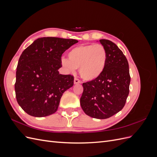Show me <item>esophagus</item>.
I'll use <instances>...</instances> for the list:
<instances>
[{
    "instance_id": "esophagus-1",
    "label": "esophagus",
    "mask_w": 157,
    "mask_h": 157,
    "mask_svg": "<svg viewBox=\"0 0 157 157\" xmlns=\"http://www.w3.org/2000/svg\"><path fill=\"white\" fill-rule=\"evenodd\" d=\"M80 83H81V82H80V80L78 78H75V79H74V84H78Z\"/></svg>"
}]
</instances>
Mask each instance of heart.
I'll return each instance as SVG.
<instances>
[{"instance_id":"heart-1","label":"heart","mask_w":157,"mask_h":157,"mask_svg":"<svg viewBox=\"0 0 157 157\" xmlns=\"http://www.w3.org/2000/svg\"><path fill=\"white\" fill-rule=\"evenodd\" d=\"M107 54L101 44L80 45L71 49L68 59L62 58L61 63L69 73L79 69L80 75L87 81L98 78L105 69Z\"/></svg>"}]
</instances>
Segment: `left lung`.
<instances>
[{"mask_svg":"<svg viewBox=\"0 0 157 157\" xmlns=\"http://www.w3.org/2000/svg\"><path fill=\"white\" fill-rule=\"evenodd\" d=\"M107 54L105 70L98 78L82 84L80 105L87 115L105 119L124 107L129 94L130 76L126 56L113 42L99 40Z\"/></svg>","mask_w":157,"mask_h":157,"instance_id":"left-lung-1","label":"left lung"}]
</instances>
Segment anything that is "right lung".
Listing matches in <instances>:
<instances>
[{
  "instance_id": "right-lung-1",
  "label": "right lung",
  "mask_w": 157,
  "mask_h": 157,
  "mask_svg": "<svg viewBox=\"0 0 157 157\" xmlns=\"http://www.w3.org/2000/svg\"><path fill=\"white\" fill-rule=\"evenodd\" d=\"M77 42L75 39L42 37L22 52L15 92L18 104L28 115L43 117L58 110L63 94L74 83L73 76L59 73L61 56Z\"/></svg>"
}]
</instances>
